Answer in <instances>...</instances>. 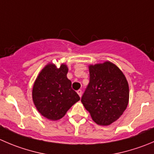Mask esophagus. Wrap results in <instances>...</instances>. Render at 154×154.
<instances>
[{"mask_svg":"<svg viewBox=\"0 0 154 154\" xmlns=\"http://www.w3.org/2000/svg\"><path fill=\"white\" fill-rule=\"evenodd\" d=\"M77 93H78V94L79 95V97H82V90H78L77 91Z\"/></svg>","mask_w":154,"mask_h":154,"instance_id":"1","label":"esophagus"}]
</instances>
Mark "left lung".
Listing matches in <instances>:
<instances>
[{"label":"left lung","mask_w":154,"mask_h":154,"mask_svg":"<svg viewBox=\"0 0 154 154\" xmlns=\"http://www.w3.org/2000/svg\"><path fill=\"white\" fill-rule=\"evenodd\" d=\"M89 73L90 81L81 101L97 124L109 125L128 106V82L122 72L110 62L91 65Z\"/></svg>","instance_id":"left-lung-1"}]
</instances>
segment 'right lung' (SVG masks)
<instances>
[{"mask_svg": "<svg viewBox=\"0 0 154 154\" xmlns=\"http://www.w3.org/2000/svg\"><path fill=\"white\" fill-rule=\"evenodd\" d=\"M68 68L62 64L57 68L53 63L47 65L35 82L32 99L38 111L51 120L64 116L68 109L80 100L72 88V82L66 77Z\"/></svg>", "mask_w": 154, "mask_h": 154, "instance_id": "right-lung-1", "label": "right lung"}]
</instances>
